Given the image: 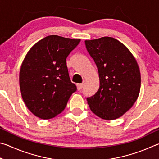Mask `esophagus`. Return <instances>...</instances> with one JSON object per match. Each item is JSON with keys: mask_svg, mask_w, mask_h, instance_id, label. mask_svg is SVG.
Listing matches in <instances>:
<instances>
[{"mask_svg": "<svg viewBox=\"0 0 159 159\" xmlns=\"http://www.w3.org/2000/svg\"><path fill=\"white\" fill-rule=\"evenodd\" d=\"M83 87H84V84L83 83H82V84H77V89L80 91L83 88Z\"/></svg>", "mask_w": 159, "mask_h": 159, "instance_id": "34e87169", "label": "esophagus"}]
</instances>
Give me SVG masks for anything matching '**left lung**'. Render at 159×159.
Listing matches in <instances>:
<instances>
[{"mask_svg":"<svg viewBox=\"0 0 159 159\" xmlns=\"http://www.w3.org/2000/svg\"><path fill=\"white\" fill-rule=\"evenodd\" d=\"M85 45L98 68L100 80L97 92L87 98L90 109L103 119L120 117L133 106L140 93L141 77L137 61L113 38L85 40Z\"/></svg>","mask_w":159,"mask_h":159,"instance_id":"obj_1","label":"left lung"}]
</instances>
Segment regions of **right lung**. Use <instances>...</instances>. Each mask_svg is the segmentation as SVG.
Segmentation results:
<instances>
[{
  "mask_svg": "<svg viewBox=\"0 0 159 159\" xmlns=\"http://www.w3.org/2000/svg\"><path fill=\"white\" fill-rule=\"evenodd\" d=\"M80 42L49 35L34 44L25 57L19 73L20 90L26 107L38 117L49 119L62 112L77 91L66 58Z\"/></svg>",
  "mask_w": 159,
  "mask_h": 159,
  "instance_id": "obj_1",
  "label": "right lung"
}]
</instances>
